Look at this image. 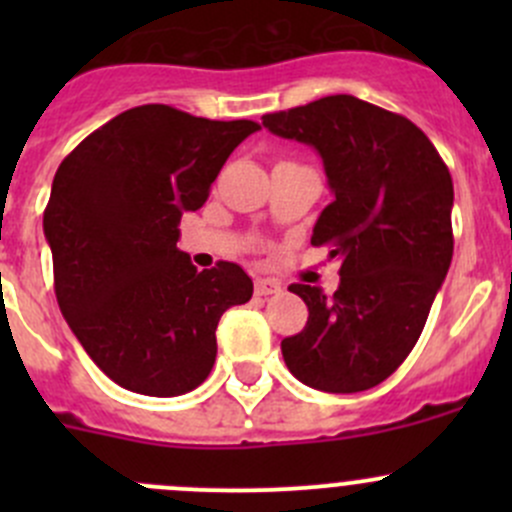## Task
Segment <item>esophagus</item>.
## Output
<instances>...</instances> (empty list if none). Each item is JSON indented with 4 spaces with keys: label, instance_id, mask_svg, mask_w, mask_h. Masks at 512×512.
I'll list each match as a JSON object with an SVG mask.
<instances>
[{
    "label": "esophagus",
    "instance_id": "esophagus-1",
    "mask_svg": "<svg viewBox=\"0 0 512 512\" xmlns=\"http://www.w3.org/2000/svg\"><path fill=\"white\" fill-rule=\"evenodd\" d=\"M280 289H282L280 282H275V280H265V277L255 280V294H257V297H270V294H277Z\"/></svg>",
    "mask_w": 512,
    "mask_h": 512
}]
</instances>
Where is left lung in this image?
Wrapping results in <instances>:
<instances>
[{
    "mask_svg": "<svg viewBox=\"0 0 512 512\" xmlns=\"http://www.w3.org/2000/svg\"><path fill=\"white\" fill-rule=\"evenodd\" d=\"M275 136L317 148L334 200L312 232L339 257V289L289 285L309 309L282 339L302 384L354 394L389 379L423 332L453 257V180L426 133L349 94L262 116Z\"/></svg>",
    "mask_w": 512,
    "mask_h": 512,
    "instance_id": "obj_1",
    "label": "left lung"
}]
</instances>
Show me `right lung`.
I'll return each mask as SVG.
<instances>
[{
	"mask_svg": "<svg viewBox=\"0 0 512 512\" xmlns=\"http://www.w3.org/2000/svg\"><path fill=\"white\" fill-rule=\"evenodd\" d=\"M255 121H210L165 103L118 113L61 160L44 210L54 292L71 332L118 386L180 396L208 379L225 309L252 297L235 262L198 272L178 223Z\"/></svg>",
	"mask_w": 512,
	"mask_h": 512,
	"instance_id": "obj_1",
	"label": "right lung"
}]
</instances>
